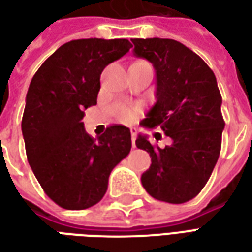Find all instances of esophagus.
Masks as SVG:
<instances>
[{
    "mask_svg": "<svg viewBox=\"0 0 252 252\" xmlns=\"http://www.w3.org/2000/svg\"><path fill=\"white\" fill-rule=\"evenodd\" d=\"M131 139H132V146L135 147V140H136V129H131Z\"/></svg>",
    "mask_w": 252,
    "mask_h": 252,
    "instance_id": "1",
    "label": "esophagus"
}]
</instances>
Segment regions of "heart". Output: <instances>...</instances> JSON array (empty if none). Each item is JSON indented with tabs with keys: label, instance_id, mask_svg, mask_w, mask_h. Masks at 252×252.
Listing matches in <instances>:
<instances>
[{
	"label": "heart",
	"instance_id": "1",
	"mask_svg": "<svg viewBox=\"0 0 252 252\" xmlns=\"http://www.w3.org/2000/svg\"><path fill=\"white\" fill-rule=\"evenodd\" d=\"M137 116V109L136 108H128V106H123L119 110V119L123 123H132V121L136 119Z\"/></svg>",
	"mask_w": 252,
	"mask_h": 252
}]
</instances>
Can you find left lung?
Returning <instances> with one entry per match:
<instances>
[{
    "instance_id": "1",
    "label": "left lung",
    "mask_w": 252,
    "mask_h": 252,
    "mask_svg": "<svg viewBox=\"0 0 252 252\" xmlns=\"http://www.w3.org/2000/svg\"><path fill=\"white\" fill-rule=\"evenodd\" d=\"M133 54L153 63L157 102L140 123L159 128L173 143L154 146L139 135L137 148L151 157L142 184L155 200L184 204L209 180L221 150L224 119L216 77L195 52L173 39H132Z\"/></svg>"
}]
</instances>
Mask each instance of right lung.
Returning a JSON list of instances; mask_svg holds the SVG:
<instances>
[{"instance_id":"obj_1","label":"right lung","mask_w":252,"mask_h":252,"mask_svg":"<svg viewBox=\"0 0 252 252\" xmlns=\"http://www.w3.org/2000/svg\"><path fill=\"white\" fill-rule=\"evenodd\" d=\"M126 39H78L63 44L31 81L21 129L36 180L64 209L81 211L102 200L112 170L129 154L131 131L110 126L89 136L83 110L97 104L99 77L124 57Z\"/></svg>"}]
</instances>
